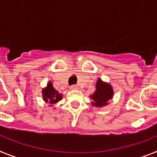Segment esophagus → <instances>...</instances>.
Returning a JSON list of instances; mask_svg holds the SVG:
<instances>
[{"instance_id":"esophagus-1","label":"esophagus","mask_w":157,"mask_h":157,"mask_svg":"<svg viewBox=\"0 0 157 157\" xmlns=\"http://www.w3.org/2000/svg\"><path fill=\"white\" fill-rule=\"evenodd\" d=\"M71 90H78V86L76 85H73L71 86Z\"/></svg>"}]
</instances>
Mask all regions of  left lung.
Returning a JSON list of instances; mask_svg holds the SVG:
<instances>
[{"mask_svg":"<svg viewBox=\"0 0 157 157\" xmlns=\"http://www.w3.org/2000/svg\"><path fill=\"white\" fill-rule=\"evenodd\" d=\"M95 91L90 96L92 100L91 105L97 108H103L109 105V102L112 99L114 91L112 85L109 82H106L98 78L95 86Z\"/></svg>","mask_w":157,"mask_h":157,"instance_id":"left-lung-1","label":"left lung"}]
</instances>
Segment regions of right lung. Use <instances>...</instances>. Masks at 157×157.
<instances>
[{
  "instance_id": "1",
  "label": "right lung",
  "mask_w": 157,
  "mask_h": 157,
  "mask_svg": "<svg viewBox=\"0 0 157 157\" xmlns=\"http://www.w3.org/2000/svg\"><path fill=\"white\" fill-rule=\"evenodd\" d=\"M42 98L43 101L49 104V106H53V104L58 103L63 98V94H59L56 89H54L52 82L47 83L46 87L42 89Z\"/></svg>"
}]
</instances>
